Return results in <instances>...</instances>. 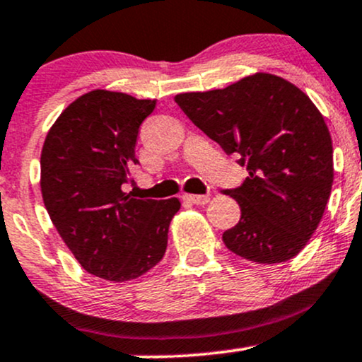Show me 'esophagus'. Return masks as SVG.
<instances>
[{"instance_id": "esophagus-1", "label": "esophagus", "mask_w": 362, "mask_h": 362, "mask_svg": "<svg viewBox=\"0 0 362 362\" xmlns=\"http://www.w3.org/2000/svg\"><path fill=\"white\" fill-rule=\"evenodd\" d=\"M185 200L192 202V204H195V205H205L209 200H211V197L209 195H185Z\"/></svg>"}]
</instances>
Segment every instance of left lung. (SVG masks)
Instances as JSON below:
<instances>
[{"label":"left lung","instance_id":"obj_1","mask_svg":"<svg viewBox=\"0 0 362 362\" xmlns=\"http://www.w3.org/2000/svg\"><path fill=\"white\" fill-rule=\"evenodd\" d=\"M174 100L247 165L242 186L223 192L242 209L238 224L224 231V245L257 264L295 257L316 231L333 185L332 136L316 105L295 84L264 72Z\"/></svg>","mask_w":362,"mask_h":362}]
</instances>
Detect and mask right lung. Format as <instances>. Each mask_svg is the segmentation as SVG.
Wrapping results in <instances>:
<instances>
[{
  "label": "right lung",
  "mask_w": 362,
  "mask_h": 362,
  "mask_svg": "<svg viewBox=\"0 0 362 362\" xmlns=\"http://www.w3.org/2000/svg\"><path fill=\"white\" fill-rule=\"evenodd\" d=\"M155 100L95 89L79 96L48 131L41 193L49 219L89 274L127 281L157 266L177 198L139 200L122 192L139 164L134 148Z\"/></svg>",
  "instance_id": "right-lung-1"
}]
</instances>
